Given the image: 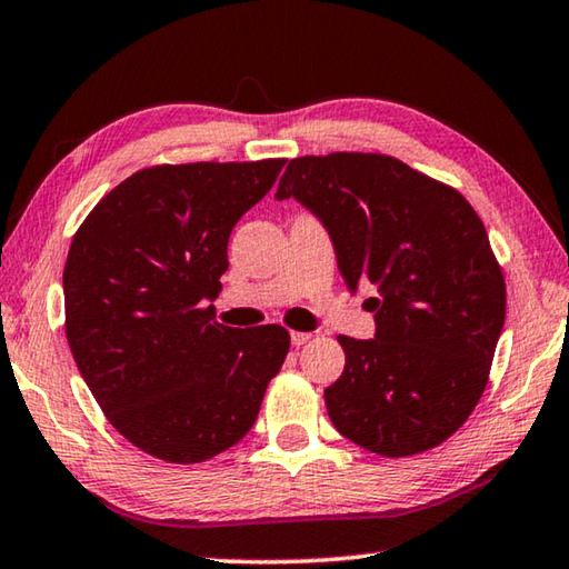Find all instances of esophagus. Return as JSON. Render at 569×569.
<instances>
[{
	"mask_svg": "<svg viewBox=\"0 0 569 569\" xmlns=\"http://www.w3.org/2000/svg\"><path fill=\"white\" fill-rule=\"evenodd\" d=\"M311 341V333H306V331H291V343L296 346V349H301L303 343H308Z\"/></svg>",
	"mask_w": 569,
	"mask_h": 569,
	"instance_id": "1",
	"label": "esophagus"
}]
</instances>
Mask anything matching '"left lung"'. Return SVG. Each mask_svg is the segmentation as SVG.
I'll list each match as a JSON object with an SVG mask.
<instances>
[{
	"instance_id": "obj_1",
	"label": "left lung",
	"mask_w": 569,
	"mask_h": 569,
	"mask_svg": "<svg viewBox=\"0 0 569 569\" xmlns=\"http://www.w3.org/2000/svg\"><path fill=\"white\" fill-rule=\"evenodd\" d=\"M276 198L321 220L351 291L377 288V336H339L346 366L323 391L336 431L381 457L439 447L481 399L505 326V276L475 208L379 152L296 158Z\"/></svg>"
}]
</instances>
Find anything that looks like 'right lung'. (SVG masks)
Returning <instances> with one entry per match:
<instances>
[{"label":"right lung","instance_id":"1","mask_svg":"<svg viewBox=\"0 0 569 569\" xmlns=\"http://www.w3.org/2000/svg\"><path fill=\"white\" fill-rule=\"evenodd\" d=\"M286 160L138 170L112 188L67 253L64 331L104 417L146 455L198 465L243 439L291 336L230 329L208 301L230 230Z\"/></svg>","mask_w":569,"mask_h":569}]
</instances>
